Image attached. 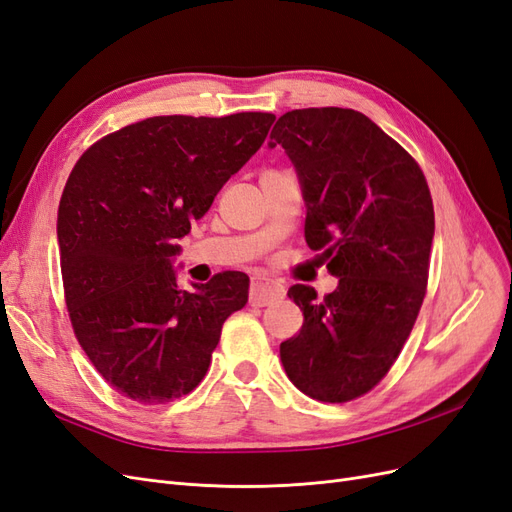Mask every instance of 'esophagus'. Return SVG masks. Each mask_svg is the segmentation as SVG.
<instances>
[{"label": "esophagus", "instance_id": "esophagus-1", "mask_svg": "<svg viewBox=\"0 0 512 512\" xmlns=\"http://www.w3.org/2000/svg\"><path fill=\"white\" fill-rule=\"evenodd\" d=\"M284 286L277 284V282H271L267 280V277L262 275H254L252 277V288H250V303L256 305V307H265V305H271L275 301L284 299Z\"/></svg>", "mask_w": 512, "mask_h": 512}]
</instances>
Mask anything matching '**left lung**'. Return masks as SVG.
Instances as JSON below:
<instances>
[{
    "mask_svg": "<svg viewBox=\"0 0 512 512\" xmlns=\"http://www.w3.org/2000/svg\"><path fill=\"white\" fill-rule=\"evenodd\" d=\"M271 147L292 160L307 203L305 241L339 277L333 292L288 290L303 327L280 346L290 382L344 404L389 374L427 292L433 203L421 166L352 108H299L277 119Z\"/></svg>",
    "mask_w": 512,
    "mask_h": 512,
    "instance_id": "8db88e82",
    "label": "left lung"
}]
</instances>
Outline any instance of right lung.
<instances>
[{
  "label": "right lung",
  "mask_w": 512,
  "mask_h": 512,
  "mask_svg": "<svg viewBox=\"0 0 512 512\" xmlns=\"http://www.w3.org/2000/svg\"><path fill=\"white\" fill-rule=\"evenodd\" d=\"M275 115L149 117L106 134L74 164L57 241L68 314L98 374L138 404H166L205 378L250 277L177 286V239L265 143Z\"/></svg>",
  "instance_id": "add662e5"
}]
</instances>
